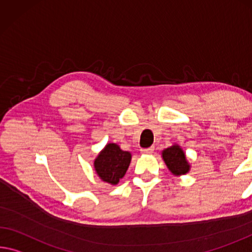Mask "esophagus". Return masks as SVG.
I'll return each instance as SVG.
<instances>
[{
  "instance_id": "obj_1",
  "label": "esophagus",
  "mask_w": 252,
  "mask_h": 252,
  "mask_svg": "<svg viewBox=\"0 0 252 252\" xmlns=\"http://www.w3.org/2000/svg\"><path fill=\"white\" fill-rule=\"evenodd\" d=\"M154 150H155V147L143 148V149H141V153L142 154H151V153H154Z\"/></svg>"
}]
</instances>
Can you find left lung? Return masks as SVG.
I'll use <instances>...</instances> for the list:
<instances>
[{"label": "left lung", "mask_w": 252, "mask_h": 252, "mask_svg": "<svg viewBox=\"0 0 252 252\" xmlns=\"http://www.w3.org/2000/svg\"><path fill=\"white\" fill-rule=\"evenodd\" d=\"M162 158L169 170L175 175H184L189 169L185 154L178 146H173L163 150Z\"/></svg>", "instance_id": "8db88e82"}]
</instances>
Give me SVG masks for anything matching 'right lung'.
Segmentation results:
<instances>
[{"label": "right lung", "mask_w": 252, "mask_h": 252, "mask_svg": "<svg viewBox=\"0 0 252 252\" xmlns=\"http://www.w3.org/2000/svg\"><path fill=\"white\" fill-rule=\"evenodd\" d=\"M131 161V155L115 143H109L95 159L94 167L99 177L110 184H118L125 176Z\"/></svg>", "instance_id": "right-lung-1"}]
</instances>
